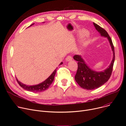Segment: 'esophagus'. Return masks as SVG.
Here are the masks:
<instances>
[{
	"label": "esophagus",
	"mask_w": 126,
	"mask_h": 126,
	"mask_svg": "<svg viewBox=\"0 0 126 126\" xmlns=\"http://www.w3.org/2000/svg\"><path fill=\"white\" fill-rule=\"evenodd\" d=\"M72 60V57L70 56H68L66 57V61H71Z\"/></svg>",
	"instance_id": "esophagus-1"
}]
</instances>
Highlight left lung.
I'll return each mask as SVG.
<instances>
[{
	"label": "left lung",
	"instance_id": "left-lung-1",
	"mask_svg": "<svg viewBox=\"0 0 126 126\" xmlns=\"http://www.w3.org/2000/svg\"><path fill=\"white\" fill-rule=\"evenodd\" d=\"M95 29L101 36L106 37L113 51V59L107 68L101 71H96L91 69L86 63L82 56L75 55L74 59L78 62V70L75 77L76 81L82 88L87 90H94L101 87L106 83L112 74L115 60L114 47L112 40L107 32L97 24L94 22Z\"/></svg>",
	"mask_w": 126,
	"mask_h": 126
}]
</instances>
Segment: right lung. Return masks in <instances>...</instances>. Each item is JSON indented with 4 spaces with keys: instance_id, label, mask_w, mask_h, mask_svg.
I'll return each instance as SVG.
<instances>
[{
    "instance_id": "1",
    "label": "right lung",
    "mask_w": 126,
    "mask_h": 126,
    "mask_svg": "<svg viewBox=\"0 0 126 126\" xmlns=\"http://www.w3.org/2000/svg\"><path fill=\"white\" fill-rule=\"evenodd\" d=\"M34 23L32 24L30 26H32V25L34 24ZM63 64V62H61L59 65H62ZM57 68L54 71V72L51 74V75L46 80L43 81V82L40 83L37 85H26L25 84H24L19 81L16 78V80L17 82L18 83L19 85L20 86L23 88L24 89L31 91V92H42L44 91L47 89L49 86L51 84V83L54 81V77L55 76L56 71H57Z\"/></svg>"
}]
</instances>
